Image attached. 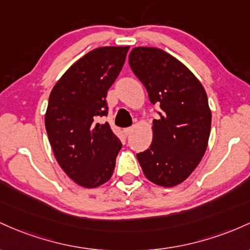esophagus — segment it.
Returning <instances> with one entry per match:
<instances>
[{"mask_svg": "<svg viewBox=\"0 0 250 250\" xmlns=\"http://www.w3.org/2000/svg\"><path fill=\"white\" fill-rule=\"evenodd\" d=\"M133 130H134V126H131V127H127V128H125V130H124V133H125V136H130V134L133 132Z\"/></svg>", "mask_w": 250, "mask_h": 250, "instance_id": "obj_1", "label": "esophagus"}]
</instances>
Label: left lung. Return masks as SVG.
<instances>
[{"label":"left lung","instance_id":"8db88e82","mask_svg":"<svg viewBox=\"0 0 250 250\" xmlns=\"http://www.w3.org/2000/svg\"><path fill=\"white\" fill-rule=\"evenodd\" d=\"M128 63L158 105L150 148L137 153L145 177L162 187H175L200 164L208 145L211 111L202 83L181 61L163 49L136 47Z\"/></svg>","mask_w":250,"mask_h":250}]
</instances>
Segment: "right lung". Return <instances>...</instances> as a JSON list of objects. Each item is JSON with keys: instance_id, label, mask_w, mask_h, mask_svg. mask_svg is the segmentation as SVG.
<instances>
[{"instance_id": "add662e5", "label": "right lung", "mask_w": 250, "mask_h": 250, "mask_svg": "<svg viewBox=\"0 0 250 250\" xmlns=\"http://www.w3.org/2000/svg\"><path fill=\"white\" fill-rule=\"evenodd\" d=\"M130 47H100L73 63L50 92L44 125L55 158L69 178L97 188L112 177L122 143L108 123L106 95Z\"/></svg>"}]
</instances>
